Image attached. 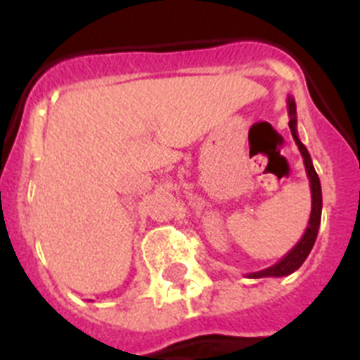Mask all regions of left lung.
I'll return each mask as SVG.
<instances>
[{"label":"left lung","mask_w":360,"mask_h":360,"mask_svg":"<svg viewBox=\"0 0 360 360\" xmlns=\"http://www.w3.org/2000/svg\"><path fill=\"white\" fill-rule=\"evenodd\" d=\"M287 108H288V126H290L292 136H294L295 144H297L299 151H301V157H303L304 169H307V176L310 180V193H311V211H310V219H308V227L304 231V234L301 236V240L295 243V247L292 250H288L285 256L279 259L276 265L269 266V269L257 270V272H250L247 274V278H283V276H288L292 272L303 265L304 259L310 254L311 247L316 243L317 232H319L321 225V211H323V193H321V182L319 176H317L316 169H314V164H311L310 153L304 148V144L299 141L297 136V113H295V101L292 95H288L287 98Z\"/></svg>","instance_id":"8db88e82"}]
</instances>
